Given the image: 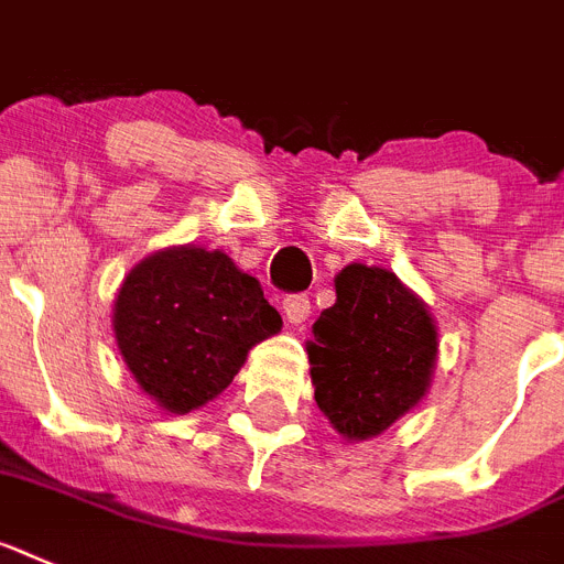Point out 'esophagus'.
<instances>
[{
	"instance_id": "esophagus-1",
	"label": "esophagus",
	"mask_w": 564,
	"mask_h": 564,
	"mask_svg": "<svg viewBox=\"0 0 564 564\" xmlns=\"http://www.w3.org/2000/svg\"><path fill=\"white\" fill-rule=\"evenodd\" d=\"M282 311H285V319L291 325H302L311 316V300L305 293H293L282 302Z\"/></svg>"
}]
</instances>
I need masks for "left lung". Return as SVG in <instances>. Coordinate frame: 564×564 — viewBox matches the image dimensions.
<instances>
[{"label":"left lung","mask_w":564,"mask_h":564,"mask_svg":"<svg viewBox=\"0 0 564 564\" xmlns=\"http://www.w3.org/2000/svg\"><path fill=\"white\" fill-rule=\"evenodd\" d=\"M308 339L319 412L346 441L383 435L426 398L438 362L430 305L386 268L351 262Z\"/></svg>","instance_id":"8db88e82"}]
</instances>
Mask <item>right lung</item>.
<instances>
[{
	"instance_id": "1",
	"label": "right lung",
	"mask_w": 564,
	"mask_h": 564,
	"mask_svg": "<svg viewBox=\"0 0 564 564\" xmlns=\"http://www.w3.org/2000/svg\"><path fill=\"white\" fill-rule=\"evenodd\" d=\"M111 328L126 369L172 415L216 400L250 348L282 332L262 285L221 250L149 253L120 282Z\"/></svg>"
}]
</instances>
